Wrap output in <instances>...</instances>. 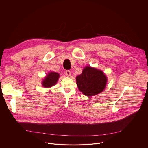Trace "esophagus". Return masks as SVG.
Returning a JSON list of instances; mask_svg holds the SVG:
<instances>
[{
  "instance_id": "34e87169",
  "label": "esophagus",
  "mask_w": 148,
  "mask_h": 148,
  "mask_svg": "<svg viewBox=\"0 0 148 148\" xmlns=\"http://www.w3.org/2000/svg\"><path fill=\"white\" fill-rule=\"evenodd\" d=\"M65 75L68 77H70L71 76V71H65Z\"/></svg>"
}]
</instances>
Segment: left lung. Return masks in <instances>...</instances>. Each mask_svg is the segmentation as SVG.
Wrapping results in <instances>:
<instances>
[{"label":"left lung","mask_w":148,"mask_h":148,"mask_svg":"<svg viewBox=\"0 0 148 148\" xmlns=\"http://www.w3.org/2000/svg\"><path fill=\"white\" fill-rule=\"evenodd\" d=\"M108 79L105 73L95 68L86 66L76 77L77 88L84 95L92 97L103 92Z\"/></svg>","instance_id":"left-lung-1"}]
</instances>
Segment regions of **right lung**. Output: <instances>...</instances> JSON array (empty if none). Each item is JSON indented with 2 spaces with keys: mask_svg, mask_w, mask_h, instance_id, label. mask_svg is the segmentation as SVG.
I'll list each match as a JSON object with an SVG mask.
<instances>
[{
  "mask_svg": "<svg viewBox=\"0 0 148 148\" xmlns=\"http://www.w3.org/2000/svg\"><path fill=\"white\" fill-rule=\"evenodd\" d=\"M59 77L60 75L59 73L50 71L42 79V85L44 88H50L56 84Z\"/></svg>",
  "mask_w": 148,
  "mask_h": 148,
  "instance_id": "right-lung-1",
  "label": "right lung"
}]
</instances>
